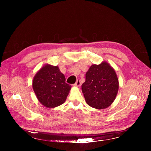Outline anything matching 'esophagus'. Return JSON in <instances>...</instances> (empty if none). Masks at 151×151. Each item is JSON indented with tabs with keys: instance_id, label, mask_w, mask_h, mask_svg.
Segmentation results:
<instances>
[{
	"instance_id": "obj_1",
	"label": "esophagus",
	"mask_w": 151,
	"mask_h": 151,
	"mask_svg": "<svg viewBox=\"0 0 151 151\" xmlns=\"http://www.w3.org/2000/svg\"><path fill=\"white\" fill-rule=\"evenodd\" d=\"M74 86H76V87H79L81 86V82L79 80H77L76 81V83L74 84Z\"/></svg>"
}]
</instances>
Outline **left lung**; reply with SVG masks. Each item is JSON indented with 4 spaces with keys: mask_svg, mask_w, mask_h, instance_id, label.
I'll list each match as a JSON object with an SVG mask.
<instances>
[{
    "mask_svg": "<svg viewBox=\"0 0 151 151\" xmlns=\"http://www.w3.org/2000/svg\"><path fill=\"white\" fill-rule=\"evenodd\" d=\"M118 80L115 70L106 62L92 65L86 74L82 91L89 106L104 109L112 104L118 91Z\"/></svg>",
    "mask_w": 151,
    "mask_h": 151,
    "instance_id": "obj_1",
    "label": "left lung"
}]
</instances>
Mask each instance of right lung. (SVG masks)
Instances as JSON below:
<instances>
[{"mask_svg":"<svg viewBox=\"0 0 151 151\" xmlns=\"http://www.w3.org/2000/svg\"><path fill=\"white\" fill-rule=\"evenodd\" d=\"M33 88L38 101L45 106L55 108L65 101L71 86L57 66L45 65L36 73Z\"/></svg>","mask_w":151,"mask_h":151,"instance_id":"1","label":"right lung"}]
</instances>
